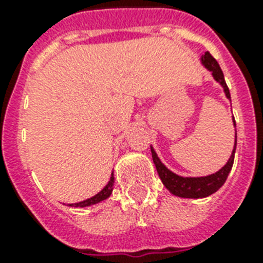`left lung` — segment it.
Listing matches in <instances>:
<instances>
[{
    "instance_id": "1",
    "label": "left lung",
    "mask_w": 263,
    "mask_h": 263,
    "mask_svg": "<svg viewBox=\"0 0 263 263\" xmlns=\"http://www.w3.org/2000/svg\"><path fill=\"white\" fill-rule=\"evenodd\" d=\"M200 64L212 73L213 79L216 80L217 83L220 84L222 90H224L225 97L231 101V94H229V88L225 83L224 73L221 71L220 65L216 61V59L213 57L209 51H206L204 54L200 55ZM233 127H236L235 119L232 117ZM236 132H235V143H233L232 153L229 160L227 161V164L217 171L216 173L208 176H196V177H187V176H180L177 173L172 172L171 169H168L162 164V161L160 160V157L157 156L156 150L153 146L152 148V156H153V162L156 165L157 172L160 176L161 181L165 185V188L168 190L172 195L179 196V198H187V199H199V198H206L210 196L212 194L217 192L220 190L224 183L227 181L229 172L233 166V160H235V152H236Z\"/></svg>"
}]
</instances>
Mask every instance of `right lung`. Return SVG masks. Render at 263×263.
I'll list each match as a JSON object with an SVG mask.
<instances>
[{
	"mask_svg": "<svg viewBox=\"0 0 263 263\" xmlns=\"http://www.w3.org/2000/svg\"><path fill=\"white\" fill-rule=\"evenodd\" d=\"M113 185H115V175L111 172L110 180H109V183L102 188V191L98 192L97 195L91 196L88 199L83 200V202H79V203H69L68 206H71V208H88V206H94L97 203H101L105 199H107L109 196L111 195V192H113Z\"/></svg>",
	"mask_w": 263,
	"mask_h": 263,
	"instance_id": "right-lung-1",
	"label": "right lung"
}]
</instances>
